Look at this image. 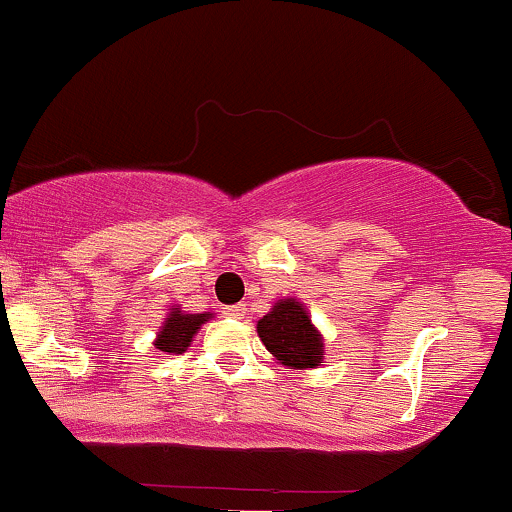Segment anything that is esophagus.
Segmentation results:
<instances>
[{
	"label": "esophagus",
	"mask_w": 512,
	"mask_h": 512,
	"mask_svg": "<svg viewBox=\"0 0 512 512\" xmlns=\"http://www.w3.org/2000/svg\"><path fill=\"white\" fill-rule=\"evenodd\" d=\"M223 315L226 317H233V320H240V317L245 315V305H228V308H223Z\"/></svg>",
	"instance_id": "1"
}]
</instances>
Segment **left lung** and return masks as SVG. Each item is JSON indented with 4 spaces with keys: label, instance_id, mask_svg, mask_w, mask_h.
Returning a JSON list of instances; mask_svg holds the SVG:
<instances>
[{
    "label": "left lung",
    "instance_id": "left-lung-1",
    "mask_svg": "<svg viewBox=\"0 0 512 512\" xmlns=\"http://www.w3.org/2000/svg\"><path fill=\"white\" fill-rule=\"evenodd\" d=\"M257 334L269 354L284 366L305 370L317 368L325 358L322 334L310 322L308 310L296 298H281L262 320H257Z\"/></svg>",
    "mask_w": 512,
    "mask_h": 512
}]
</instances>
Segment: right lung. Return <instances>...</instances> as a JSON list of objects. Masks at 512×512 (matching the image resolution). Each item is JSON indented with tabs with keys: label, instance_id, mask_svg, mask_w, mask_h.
<instances>
[{
	"label": "right lung",
	"instance_id": "obj_1",
	"mask_svg": "<svg viewBox=\"0 0 512 512\" xmlns=\"http://www.w3.org/2000/svg\"><path fill=\"white\" fill-rule=\"evenodd\" d=\"M211 317V313H185L178 305L170 308V313L163 320V327L156 334L154 346L158 351H166V354H182L190 346L192 337L199 332V327L204 325Z\"/></svg>",
	"mask_w": 512,
	"mask_h": 512
}]
</instances>
